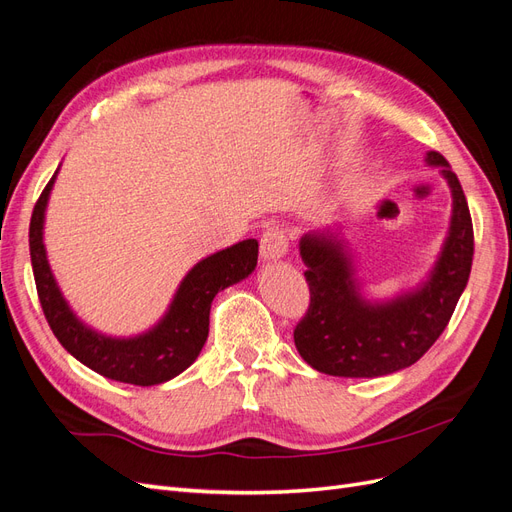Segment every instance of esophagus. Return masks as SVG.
I'll return each instance as SVG.
<instances>
[{
	"instance_id": "obj_1",
	"label": "esophagus",
	"mask_w": 512,
	"mask_h": 512,
	"mask_svg": "<svg viewBox=\"0 0 512 512\" xmlns=\"http://www.w3.org/2000/svg\"><path fill=\"white\" fill-rule=\"evenodd\" d=\"M288 252V232L282 226H271L260 237V254L267 260L282 258Z\"/></svg>"
}]
</instances>
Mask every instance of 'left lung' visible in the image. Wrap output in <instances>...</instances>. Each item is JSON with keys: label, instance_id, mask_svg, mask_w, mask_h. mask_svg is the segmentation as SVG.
Here are the masks:
<instances>
[{"label": "left lung", "instance_id": "8db88e82", "mask_svg": "<svg viewBox=\"0 0 512 512\" xmlns=\"http://www.w3.org/2000/svg\"><path fill=\"white\" fill-rule=\"evenodd\" d=\"M427 162L444 166L453 190L451 232L423 288L391 303L369 305L356 292L350 260L329 232L301 239L309 305L294 327V346L314 369L329 376L376 378L410 367L436 344L468 284L474 228L466 194L438 151Z\"/></svg>", "mask_w": 512, "mask_h": 512}]
</instances>
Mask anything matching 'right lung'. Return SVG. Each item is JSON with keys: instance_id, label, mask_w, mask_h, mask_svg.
<instances>
[{"instance_id": "add662e5", "label": "right lung", "mask_w": 512, "mask_h": 512, "mask_svg": "<svg viewBox=\"0 0 512 512\" xmlns=\"http://www.w3.org/2000/svg\"><path fill=\"white\" fill-rule=\"evenodd\" d=\"M57 175V173H55ZM55 175L46 183L29 222V254L46 322L59 344L100 376L136 386L160 384L188 369L209 335V309L215 294L245 280L256 267L258 241L247 239L213 254L185 275L175 301L156 329L132 339L104 337L72 314L55 284L42 243L44 209Z\"/></svg>"}]
</instances>
